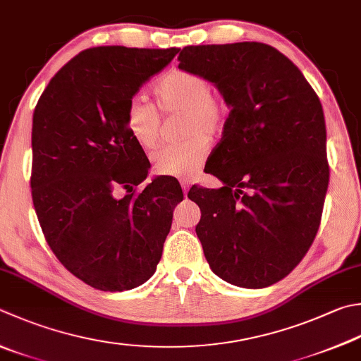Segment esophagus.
Segmentation results:
<instances>
[{"label":"esophagus","mask_w":361,"mask_h":361,"mask_svg":"<svg viewBox=\"0 0 361 361\" xmlns=\"http://www.w3.org/2000/svg\"><path fill=\"white\" fill-rule=\"evenodd\" d=\"M180 187H182V192H183V195L187 196V193H188V188H190V182H188V180H180Z\"/></svg>","instance_id":"obj_1"}]
</instances>
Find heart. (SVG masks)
<instances>
[{"instance_id":"1","label":"heart","mask_w":361,"mask_h":361,"mask_svg":"<svg viewBox=\"0 0 361 361\" xmlns=\"http://www.w3.org/2000/svg\"><path fill=\"white\" fill-rule=\"evenodd\" d=\"M154 96L165 114L182 113L179 145H168L152 154L154 171L165 178H192L200 171L209 149L208 138L219 135L226 118V105L210 90L209 81L195 72L173 69L155 83ZM126 128L142 149L157 145L160 114L141 97H132L126 106Z\"/></svg>"}]
</instances>
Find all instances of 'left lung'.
<instances>
[{
  "mask_svg": "<svg viewBox=\"0 0 361 361\" xmlns=\"http://www.w3.org/2000/svg\"><path fill=\"white\" fill-rule=\"evenodd\" d=\"M179 69L202 75L231 110L204 171L220 188L192 187L204 256L216 276L245 289L283 280L303 259L329 187L321 100L270 45H190Z\"/></svg>",
  "mask_w": 361,
  "mask_h": 361,
  "instance_id": "1",
  "label": "left lung"
}]
</instances>
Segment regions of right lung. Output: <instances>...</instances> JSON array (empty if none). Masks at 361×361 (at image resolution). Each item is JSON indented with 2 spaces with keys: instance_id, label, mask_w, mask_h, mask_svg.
Here are the masks:
<instances>
[{
  "instance_id": "add662e5",
  "label": "right lung",
  "mask_w": 361,
  "mask_h": 361,
  "mask_svg": "<svg viewBox=\"0 0 361 361\" xmlns=\"http://www.w3.org/2000/svg\"><path fill=\"white\" fill-rule=\"evenodd\" d=\"M179 49L121 45L78 53L50 80L32 114L31 190L59 262L90 286L122 292L154 275L183 200L173 179L135 187L151 168L126 128V106ZM119 189L128 195L117 196Z\"/></svg>"
}]
</instances>
